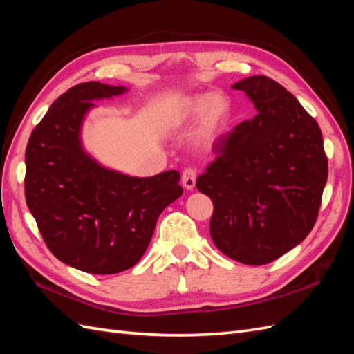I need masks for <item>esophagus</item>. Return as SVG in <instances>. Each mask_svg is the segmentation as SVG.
<instances>
[{"label": "esophagus", "instance_id": "1", "mask_svg": "<svg viewBox=\"0 0 354 354\" xmlns=\"http://www.w3.org/2000/svg\"><path fill=\"white\" fill-rule=\"evenodd\" d=\"M180 180H183V185L187 190H193L196 187V171L192 167H187L183 171V176H180Z\"/></svg>", "mask_w": 354, "mask_h": 354}]
</instances>
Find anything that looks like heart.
<instances>
[{
    "instance_id": "1",
    "label": "heart",
    "mask_w": 354,
    "mask_h": 354,
    "mask_svg": "<svg viewBox=\"0 0 354 354\" xmlns=\"http://www.w3.org/2000/svg\"><path fill=\"white\" fill-rule=\"evenodd\" d=\"M229 104L221 95H187L169 105L166 120L170 127H180L201 118L197 137L209 143L223 131Z\"/></svg>"
}]
</instances>
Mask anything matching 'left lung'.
<instances>
[{
    "label": "left lung",
    "instance_id": "1",
    "mask_svg": "<svg viewBox=\"0 0 354 354\" xmlns=\"http://www.w3.org/2000/svg\"><path fill=\"white\" fill-rule=\"evenodd\" d=\"M258 114L216 143V160L196 180L214 205L209 232L217 249L264 266L299 245L314 227L327 183L323 134L314 118L274 80L232 84Z\"/></svg>",
    "mask_w": 354,
    "mask_h": 354
}]
</instances>
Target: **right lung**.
Listing matches in <instances>:
<instances>
[{
  "label": "right lung",
  "mask_w": 354,
  "mask_h": 354,
  "mask_svg": "<svg viewBox=\"0 0 354 354\" xmlns=\"http://www.w3.org/2000/svg\"><path fill=\"white\" fill-rule=\"evenodd\" d=\"M125 86L88 81L57 97L26 151V201L57 259L90 274L134 267L164 208L183 194L176 170L151 178L122 174L90 155L81 131L93 101L127 93Z\"/></svg>",
  "instance_id": "obj_1"
}]
</instances>
